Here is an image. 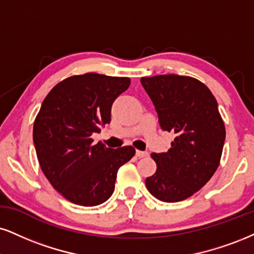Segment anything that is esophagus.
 Returning <instances> with one entry per match:
<instances>
[{
  "label": "esophagus",
  "mask_w": 254,
  "mask_h": 254,
  "mask_svg": "<svg viewBox=\"0 0 254 254\" xmlns=\"http://www.w3.org/2000/svg\"><path fill=\"white\" fill-rule=\"evenodd\" d=\"M136 156L137 158H146V156H148V153L143 151H136Z\"/></svg>",
  "instance_id": "34e87169"
}]
</instances>
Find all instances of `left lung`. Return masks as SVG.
I'll return each instance as SVG.
<instances>
[{"label":"left lung","instance_id":"obj_1","mask_svg":"<svg viewBox=\"0 0 254 254\" xmlns=\"http://www.w3.org/2000/svg\"><path fill=\"white\" fill-rule=\"evenodd\" d=\"M164 130L175 137L166 153H153L156 171L146 187L156 199L177 202L207 184L220 164L226 136L218 103L201 81L177 74L141 77Z\"/></svg>","mask_w":254,"mask_h":254}]
</instances>
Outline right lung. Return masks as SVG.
<instances>
[{
	"label": "right lung",
	"mask_w": 254,
	"mask_h": 254,
	"mask_svg": "<svg viewBox=\"0 0 254 254\" xmlns=\"http://www.w3.org/2000/svg\"><path fill=\"white\" fill-rule=\"evenodd\" d=\"M129 77L73 75L43 100L33 128L41 170L54 189L80 206H96L114 192L118 170L135 154L132 146L93 143V133L111 122L112 105Z\"/></svg>",
	"instance_id": "1"
}]
</instances>
